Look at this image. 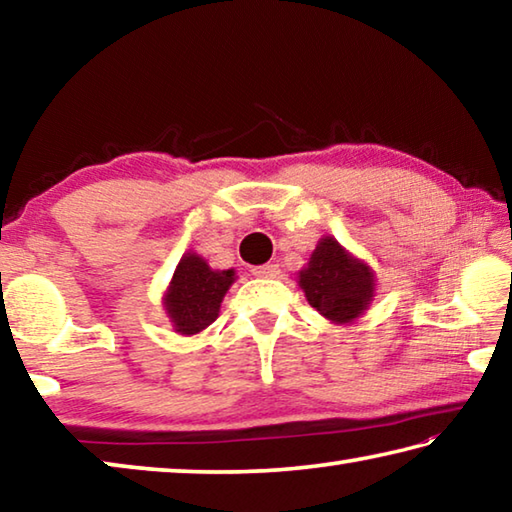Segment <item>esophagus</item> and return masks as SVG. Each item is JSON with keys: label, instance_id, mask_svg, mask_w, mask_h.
<instances>
[{"label": "esophagus", "instance_id": "34e87169", "mask_svg": "<svg viewBox=\"0 0 512 512\" xmlns=\"http://www.w3.org/2000/svg\"><path fill=\"white\" fill-rule=\"evenodd\" d=\"M277 273H280L277 264H262V266L253 268V275H257V277H275Z\"/></svg>", "mask_w": 512, "mask_h": 512}]
</instances>
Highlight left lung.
Returning a JSON list of instances; mask_svg holds the SVG:
<instances>
[{"label":"left lung","mask_w":512,"mask_h":512,"mask_svg":"<svg viewBox=\"0 0 512 512\" xmlns=\"http://www.w3.org/2000/svg\"><path fill=\"white\" fill-rule=\"evenodd\" d=\"M298 284L309 305L336 325L359 318L375 296V273L334 237L318 241L309 264L298 275Z\"/></svg>","instance_id":"obj_1"}]
</instances>
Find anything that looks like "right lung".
Wrapping results in <instances>:
<instances>
[{"instance_id":"obj_1","label":"right lung","mask_w":512,"mask_h":512,"mask_svg":"<svg viewBox=\"0 0 512 512\" xmlns=\"http://www.w3.org/2000/svg\"><path fill=\"white\" fill-rule=\"evenodd\" d=\"M235 282V271H212L196 253H185L164 293V309L178 334L203 332L219 318L223 296Z\"/></svg>"}]
</instances>
